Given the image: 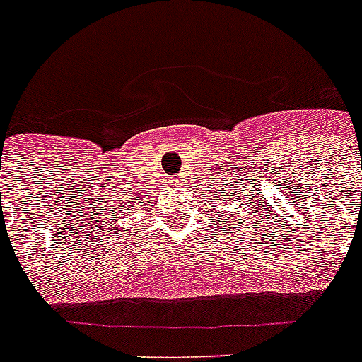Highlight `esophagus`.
<instances>
[{"mask_svg":"<svg viewBox=\"0 0 362 362\" xmlns=\"http://www.w3.org/2000/svg\"><path fill=\"white\" fill-rule=\"evenodd\" d=\"M176 182H178V180H170V184H176Z\"/></svg>","mask_w":362,"mask_h":362,"instance_id":"34e87169","label":"esophagus"}]
</instances>
